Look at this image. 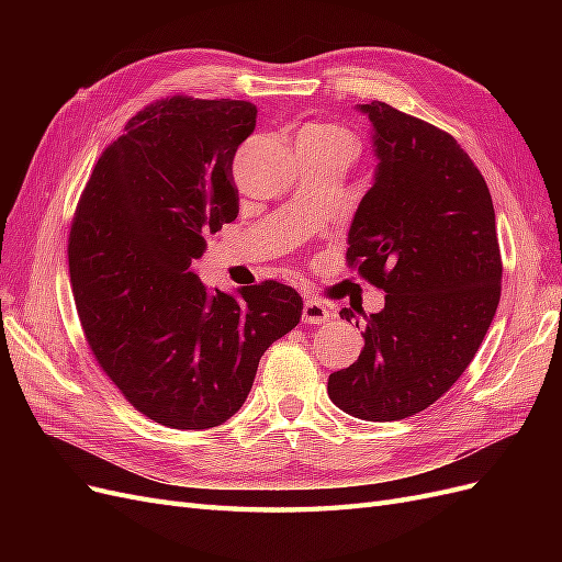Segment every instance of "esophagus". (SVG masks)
Segmentation results:
<instances>
[{
  "instance_id": "obj_1",
  "label": "esophagus",
  "mask_w": 562,
  "mask_h": 562,
  "mask_svg": "<svg viewBox=\"0 0 562 562\" xmlns=\"http://www.w3.org/2000/svg\"><path fill=\"white\" fill-rule=\"evenodd\" d=\"M328 318H330V310L326 304L318 302L316 297H304V307H302L304 323H326Z\"/></svg>"
}]
</instances>
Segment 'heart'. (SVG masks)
Listing matches in <instances>:
<instances>
[{"label":"heart","mask_w":562,"mask_h":562,"mask_svg":"<svg viewBox=\"0 0 562 562\" xmlns=\"http://www.w3.org/2000/svg\"><path fill=\"white\" fill-rule=\"evenodd\" d=\"M304 131H314V133H323V135H342V138H349L353 143V138L347 131H342L339 126H330V124H314V126H307Z\"/></svg>","instance_id":"1"}]
</instances>
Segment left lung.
Here are the masks:
<instances>
[{
  "label": "left lung",
  "mask_w": 562,
  "mask_h": 562,
  "mask_svg": "<svg viewBox=\"0 0 562 562\" xmlns=\"http://www.w3.org/2000/svg\"><path fill=\"white\" fill-rule=\"evenodd\" d=\"M356 110L378 166L347 260L386 295L328 396L351 417L394 422L438 401L471 363L497 312L502 258L487 184L452 135L380 100Z\"/></svg>",
  "instance_id": "obj_1"
}]
</instances>
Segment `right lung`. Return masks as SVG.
I'll return each mask as SVG.
<instances>
[{"mask_svg": "<svg viewBox=\"0 0 562 562\" xmlns=\"http://www.w3.org/2000/svg\"><path fill=\"white\" fill-rule=\"evenodd\" d=\"M255 116L246 100H159L103 151L75 213L67 258L87 342L135 411L171 429L227 422L302 316L291 285L232 295L192 271L239 215L232 159Z\"/></svg>", "mask_w": 562, "mask_h": 562, "instance_id": "1", "label": "right lung"}]
</instances>
